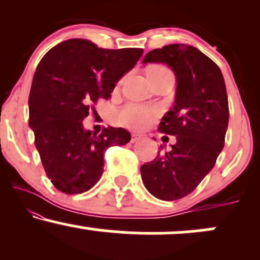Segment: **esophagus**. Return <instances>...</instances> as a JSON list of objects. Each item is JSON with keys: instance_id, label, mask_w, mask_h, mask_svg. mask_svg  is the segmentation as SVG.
Masks as SVG:
<instances>
[{"instance_id": "34e87169", "label": "esophagus", "mask_w": 260, "mask_h": 260, "mask_svg": "<svg viewBox=\"0 0 260 260\" xmlns=\"http://www.w3.org/2000/svg\"><path fill=\"white\" fill-rule=\"evenodd\" d=\"M139 139H140V136H138V134H133V136H132V139H131V142H132V143H136V142H138Z\"/></svg>"}]
</instances>
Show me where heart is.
<instances>
[{
	"label": "heart",
	"instance_id": "heart-1",
	"mask_svg": "<svg viewBox=\"0 0 260 260\" xmlns=\"http://www.w3.org/2000/svg\"><path fill=\"white\" fill-rule=\"evenodd\" d=\"M154 68H164L157 66ZM157 109L150 106H142L129 104L126 105L118 113V121L122 124L128 127L136 128V129H142L145 128L157 116Z\"/></svg>",
	"mask_w": 260,
	"mask_h": 260
}]
</instances>
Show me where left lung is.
Listing matches in <instances>:
<instances>
[{
	"mask_svg": "<svg viewBox=\"0 0 260 260\" xmlns=\"http://www.w3.org/2000/svg\"><path fill=\"white\" fill-rule=\"evenodd\" d=\"M143 63H165L176 76L175 105L159 124L176 137L171 150L140 168L143 183L161 201L192 193L215 165L225 144L229 101L221 70L186 44L166 45L145 55ZM161 149V147H160Z\"/></svg>",
	"mask_w": 260,
	"mask_h": 260,
	"instance_id": "left-lung-1",
	"label": "left lung"
}]
</instances>
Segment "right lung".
<instances>
[{
  "label": "right lung",
  "mask_w": 260,
  "mask_h": 260,
  "mask_svg": "<svg viewBox=\"0 0 260 260\" xmlns=\"http://www.w3.org/2000/svg\"><path fill=\"white\" fill-rule=\"evenodd\" d=\"M142 53V49L107 50L85 39H70L38 64L29 94V127L45 172L61 192L79 194L94 187L107 148L131 140L123 128H104L98 134L86 131L83 120L90 104L111 98L116 83Z\"/></svg>",
  "instance_id": "add662e5"
}]
</instances>
